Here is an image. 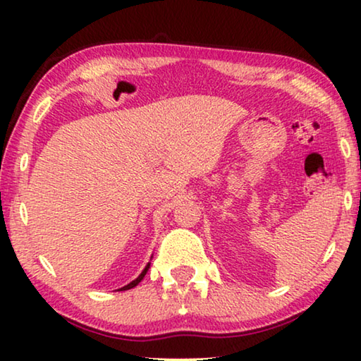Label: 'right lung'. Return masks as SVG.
I'll return each instance as SVG.
<instances>
[{
  "label": "right lung",
  "instance_id": "right-lung-1",
  "mask_svg": "<svg viewBox=\"0 0 361 361\" xmlns=\"http://www.w3.org/2000/svg\"><path fill=\"white\" fill-rule=\"evenodd\" d=\"M148 269H149V262L148 264H146V267L143 269V272L140 274V276L135 279V280H132V282L129 283V285H126V286H122V288H119V291H124V290H130V288H133V286H137L140 282H142L143 280V277L146 276V272H148Z\"/></svg>",
  "mask_w": 361,
  "mask_h": 361
}]
</instances>
